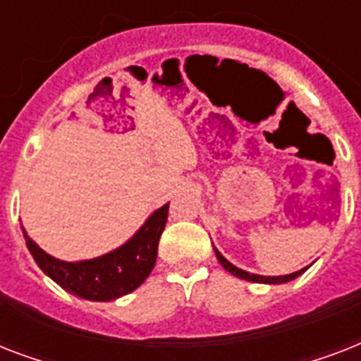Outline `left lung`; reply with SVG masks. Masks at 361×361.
<instances>
[{"instance_id": "8db88e82", "label": "left lung", "mask_w": 361, "mask_h": 361, "mask_svg": "<svg viewBox=\"0 0 361 361\" xmlns=\"http://www.w3.org/2000/svg\"><path fill=\"white\" fill-rule=\"evenodd\" d=\"M215 257H217V260H219V264L223 266V268L226 269V271H231L232 275H236V277H240V279H245V281H252V283H268V285H281V283H288V281L296 279L298 275H302L303 271L307 268H302L300 271H294V274H288V275H275V277H266V275H257V274H249V271H245V269H240L236 268L234 264H231L228 260H226L223 255H221L217 249H215Z\"/></svg>"}]
</instances>
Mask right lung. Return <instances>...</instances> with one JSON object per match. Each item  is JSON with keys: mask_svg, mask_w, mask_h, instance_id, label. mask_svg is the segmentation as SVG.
Returning a JSON list of instances; mask_svg holds the SVG:
<instances>
[{"mask_svg": "<svg viewBox=\"0 0 361 361\" xmlns=\"http://www.w3.org/2000/svg\"><path fill=\"white\" fill-rule=\"evenodd\" d=\"M169 219V204L155 209L127 243L103 257L65 262L54 258L24 232L25 245L37 266L61 288L90 302H110L129 294L147 279L157 260V247Z\"/></svg>", "mask_w": 361, "mask_h": 361, "instance_id": "add662e5", "label": "right lung"}]
</instances>
